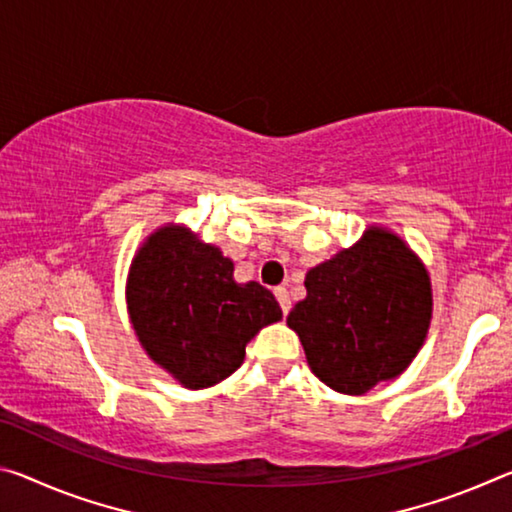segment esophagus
<instances>
[{"label": "esophagus", "instance_id": "obj_1", "mask_svg": "<svg viewBox=\"0 0 512 512\" xmlns=\"http://www.w3.org/2000/svg\"><path fill=\"white\" fill-rule=\"evenodd\" d=\"M275 298H278V303H280V307H282V314H289V310H291V300H289V291L285 289V287H275Z\"/></svg>", "mask_w": 512, "mask_h": 512}]
</instances>
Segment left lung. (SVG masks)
Listing matches in <instances>:
<instances>
[{
	"label": "left lung",
	"instance_id": "8db88e82",
	"mask_svg": "<svg viewBox=\"0 0 512 512\" xmlns=\"http://www.w3.org/2000/svg\"><path fill=\"white\" fill-rule=\"evenodd\" d=\"M287 316L307 364L342 394H367L408 369L433 314L431 278L401 237L371 225L351 248L305 275Z\"/></svg>",
	"mask_w": 512,
	"mask_h": 512
}]
</instances>
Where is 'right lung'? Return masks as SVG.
<instances>
[{
  "label": "right lung",
  "mask_w": 512,
  "mask_h": 512,
  "mask_svg": "<svg viewBox=\"0 0 512 512\" xmlns=\"http://www.w3.org/2000/svg\"><path fill=\"white\" fill-rule=\"evenodd\" d=\"M221 248L182 225L145 239L127 278V310L150 360L177 383L205 389L241 367L246 344L282 319L278 300L259 282H234Z\"/></svg>",
  "instance_id": "add662e5"
}]
</instances>
